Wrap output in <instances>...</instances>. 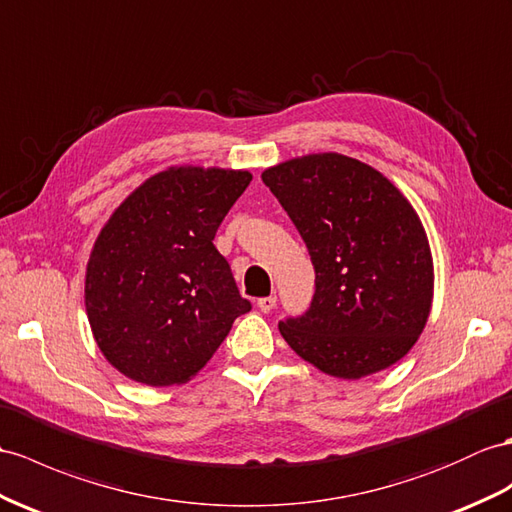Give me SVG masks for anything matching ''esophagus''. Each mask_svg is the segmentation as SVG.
Returning a JSON list of instances; mask_svg holds the SVG:
<instances>
[{"label": "esophagus", "instance_id": "1", "mask_svg": "<svg viewBox=\"0 0 512 512\" xmlns=\"http://www.w3.org/2000/svg\"><path fill=\"white\" fill-rule=\"evenodd\" d=\"M276 302H278L276 295H269V297H260L256 304H258L260 310H263V313H271V310L276 308Z\"/></svg>", "mask_w": 512, "mask_h": 512}]
</instances>
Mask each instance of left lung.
I'll return each mask as SVG.
<instances>
[{"instance_id":"8db88e82","label":"left lung","mask_w":512,"mask_h":512,"mask_svg":"<svg viewBox=\"0 0 512 512\" xmlns=\"http://www.w3.org/2000/svg\"><path fill=\"white\" fill-rule=\"evenodd\" d=\"M263 182L302 236L315 267L308 310L278 323L293 352L358 380L408 354L432 306L426 230L380 171L343 154L271 167Z\"/></svg>"}]
</instances>
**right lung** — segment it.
I'll return each instance as SVG.
<instances>
[{
    "label": "right lung",
    "mask_w": 512,
    "mask_h": 512,
    "mask_svg": "<svg viewBox=\"0 0 512 512\" xmlns=\"http://www.w3.org/2000/svg\"><path fill=\"white\" fill-rule=\"evenodd\" d=\"M249 182V171L171 167L99 232L86 267V315L123 376L149 386L186 382L252 310L213 245Z\"/></svg>",
    "instance_id": "1"
}]
</instances>
